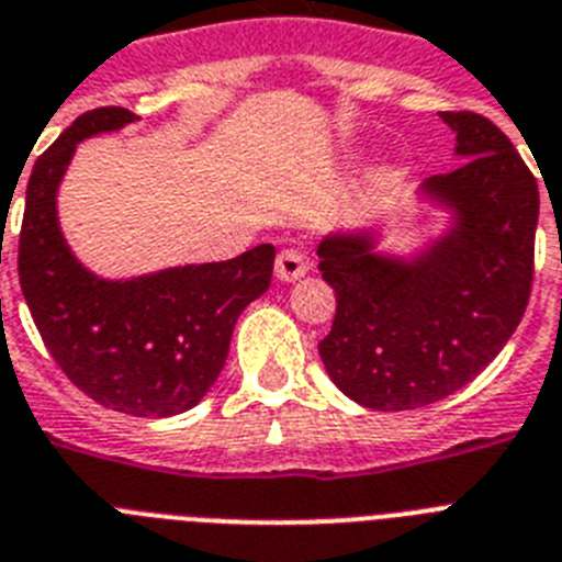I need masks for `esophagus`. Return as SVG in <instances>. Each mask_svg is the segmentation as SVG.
<instances>
[{
  "mask_svg": "<svg viewBox=\"0 0 562 562\" xmlns=\"http://www.w3.org/2000/svg\"><path fill=\"white\" fill-rule=\"evenodd\" d=\"M277 277L282 282H294L300 280L305 271H308V262H305V254L300 248H282L277 254V266H273Z\"/></svg>",
  "mask_w": 562,
  "mask_h": 562,
  "instance_id": "obj_1",
  "label": "esophagus"
}]
</instances>
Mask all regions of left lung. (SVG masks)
<instances>
[{
	"label": "left lung",
	"instance_id": "obj_1",
	"mask_svg": "<svg viewBox=\"0 0 562 562\" xmlns=\"http://www.w3.org/2000/svg\"><path fill=\"white\" fill-rule=\"evenodd\" d=\"M456 132V170L424 181L453 225L413 262L375 254L372 234L317 248L337 312L321 340L328 378L369 409H415L471 384L526 314L540 216L537 178L499 126L441 112Z\"/></svg>",
	"mask_w": 562,
	"mask_h": 562
}]
</instances>
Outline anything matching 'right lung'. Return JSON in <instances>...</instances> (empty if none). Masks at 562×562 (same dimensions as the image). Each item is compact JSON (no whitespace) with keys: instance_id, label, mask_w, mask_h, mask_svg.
Returning a JSON list of instances; mask_svg holds the SVG:
<instances>
[{"instance_id":"1","label":"right lung","mask_w":562,"mask_h":562,"mask_svg":"<svg viewBox=\"0 0 562 562\" xmlns=\"http://www.w3.org/2000/svg\"><path fill=\"white\" fill-rule=\"evenodd\" d=\"M138 121L100 106L77 117L36 158L20 231V285L45 349L100 407L167 418L195 407L225 367L231 335L273 273V245L227 262L170 268L135 280H100L68 250L57 187L77 144Z\"/></svg>"}]
</instances>
